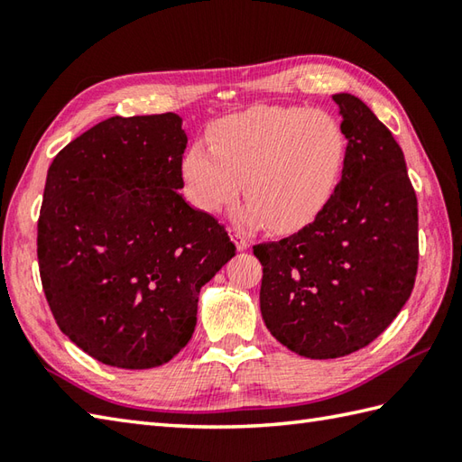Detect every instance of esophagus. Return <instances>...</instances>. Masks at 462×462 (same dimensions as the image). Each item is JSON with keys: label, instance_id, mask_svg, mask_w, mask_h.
<instances>
[{"label": "esophagus", "instance_id": "obj_1", "mask_svg": "<svg viewBox=\"0 0 462 462\" xmlns=\"http://www.w3.org/2000/svg\"><path fill=\"white\" fill-rule=\"evenodd\" d=\"M228 232H230V238H232V242L236 244V248H238V250H246V248L250 246V240L246 238V234H244L242 230H238V228H230Z\"/></svg>", "mask_w": 462, "mask_h": 462}]
</instances>
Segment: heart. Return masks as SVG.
<instances>
[{"label": "heart", "mask_w": 462, "mask_h": 462, "mask_svg": "<svg viewBox=\"0 0 462 462\" xmlns=\"http://www.w3.org/2000/svg\"><path fill=\"white\" fill-rule=\"evenodd\" d=\"M347 156L336 116L303 106H254L214 126L212 146L194 143L182 159L190 202L216 214L236 202L242 220L288 234L311 222L331 199Z\"/></svg>", "instance_id": "1"}]
</instances>
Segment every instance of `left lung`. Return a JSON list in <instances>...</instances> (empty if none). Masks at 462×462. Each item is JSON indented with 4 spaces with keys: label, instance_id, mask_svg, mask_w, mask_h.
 Listing matches in <instances>:
<instances>
[{
    "label": "left lung",
    "instance_id": "obj_1",
    "mask_svg": "<svg viewBox=\"0 0 462 462\" xmlns=\"http://www.w3.org/2000/svg\"><path fill=\"white\" fill-rule=\"evenodd\" d=\"M339 105L347 156L316 220L254 246L270 333L311 359L343 357L379 337L415 286L417 194L393 134L349 93Z\"/></svg>",
    "mask_w": 462,
    "mask_h": 462
}]
</instances>
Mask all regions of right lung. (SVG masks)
Returning a JSON list of instances; mask_svg holds the SVG:
<instances>
[{"mask_svg": "<svg viewBox=\"0 0 462 462\" xmlns=\"http://www.w3.org/2000/svg\"><path fill=\"white\" fill-rule=\"evenodd\" d=\"M179 115L111 116L47 171L39 276L59 329L105 365L149 369L190 341L199 293L236 246L179 194Z\"/></svg>", "mask_w": 462, "mask_h": 462, "instance_id": "1", "label": "right lung"}]
</instances>
